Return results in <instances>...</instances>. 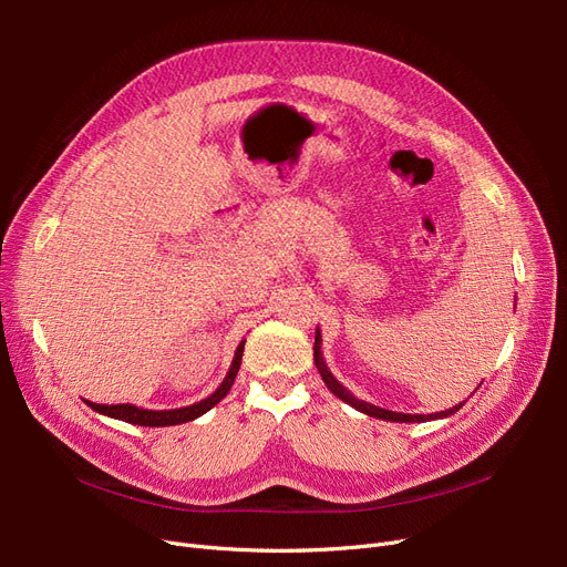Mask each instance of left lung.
<instances>
[{
	"label": "left lung",
	"instance_id": "obj_1",
	"mask_svg": "<svg viewBox=\"0 0 567 567\" xmlns=\"http://www.w3.org/2000/svg\"><path fill=\"white\" fill-rule=\"evenodd\" d=\"M315 364H317V369H319V373H321V379H323L326 388H329L338 400L350 404V406L357 409V411H362V414H367V416H371V419L394 421V423H423V421L447 419V416L454 414V411H458L463 404H466V402H458L456 406H450L447 411H437V414H402V411L381 409V406H375V404H371V402H364V400L354 398V394H352L346 385H342V383L336 379V375L329 371V367H326L323 354H321V333H319V329H317V338H315Z\"/></svg>",
	"mask_w": 567,
	"mask_h": 567
}]
</instances>
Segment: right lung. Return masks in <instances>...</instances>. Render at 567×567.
Wrapping results in <instances>:
<instances>
[{
	"instance_id": "obj_1",
	"label": "right lung",
	"mask_w": 567,
	"mask_h": 567,
	"mask_svg": "<svg viewBox=\"0 0 567 567\" xmlns=\"http://www.w3.org/2000/svg\"><path fill=\"white\" fill-rule=\"evenodd\" d=\"M244 346L246 340L238 342V348L234 352L231 359V367L225 375V381L219 383V388L210 394V398H205L196 404H188V406H179V409H142V406H134V404H96V402H87L94 411L99 414H104L109 419H117V421H125V423H134V425H148V427H163V425H179V423H188L198 416H203L205 411H210L217 402H221L227 398V392L234 385V379L238 369H241V357H244Z\"/></svg>"
}]
</instances>
